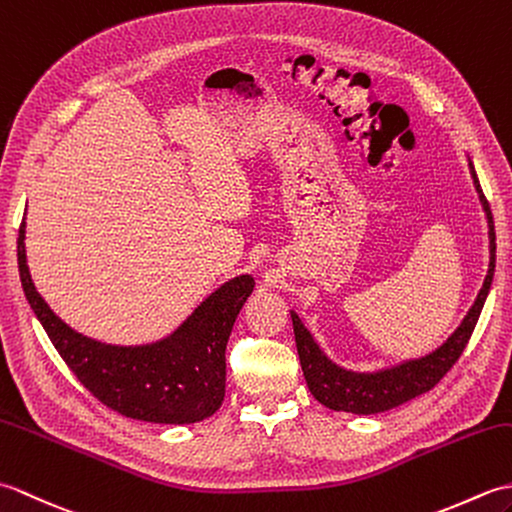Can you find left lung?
<instances>
[{"label":"left lung","instance_id":"obj_1","mask_svg":"<svg viewBox=\"0 0 512 512\" xmlns=\"http://www.w3.org/2000/svg\"><path fill=\"white\" fill-rule=\"evenodd\" d=\"M469 167H471L475 189L480 193V200L488 217V237H491V264H488V275L484 279L480 295H477L473 303V308L464 317L460 328L455 330L449 336V341L442 347H438L436 352L424 358H418V361L402 363L398 367H391V369H385V372H376V374H354L336 367L332 361H328V358L321 354L319 345L312 341L310 332L303 328V323L297 314L290 312L303 376H306L310 394L317 398L321 405L334 411L358 413V416H369V413L394 409L402 405V402H407L411 398L424 394V391L436 387L444 378V374H447L455 365V361L462 356L464 347L469 343L471 334L475 330L477 319H480L482 314L484 301L488 297V290H491L493 273H495L493 213L480 187V180H477L473 162H469Z\"/></svg>","mask_w":512,"mask_h":512}]
</instances>
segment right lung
Listing matches in <instances>:
<instances>
[{
	"mask_svg": "<svg viewBox=\"0 0 512 512\" xmlns=\"http://www.w3.org/2000/svg\"><path fill=\"white\" fill-rule=\"evenodd\" d=\"M24 239L26 222L21 220L17 262L30 308L65 365L96 400L121 416L160 424L198 422L220 409L226 343L255 288L253 277H235L215 290L165 341L140 347L105 345L68 328L41 299L30 279Z\"/></svg>",
	"mask_w": 512,
	"mask_h": 512,
	"instance_id": "right-lung-1",
	"label": "right lung"
}]
</instances>
